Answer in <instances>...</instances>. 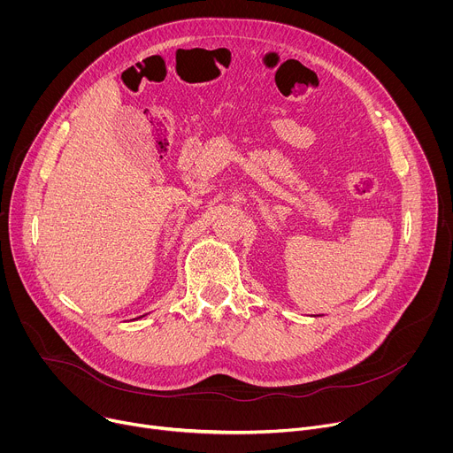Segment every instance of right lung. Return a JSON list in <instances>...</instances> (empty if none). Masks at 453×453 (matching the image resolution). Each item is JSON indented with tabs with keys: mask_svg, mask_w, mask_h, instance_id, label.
I'll return each instance as SVG.
<instances>
[{
	"mask_svg": "<svg viewBox=\"0 0 453 453\" xmlns=\"http://www.w3.org/2000/svg\"><path fill=\"white\" fill-rule=\"evenodd\" d=\"M142 317H143V315H142Z\"/></svg>",
	"mask_w": 453,
	"mask_h": 453,
	"instance_id": "obj_1",
	"label": "right lung"
}]
</instances>
